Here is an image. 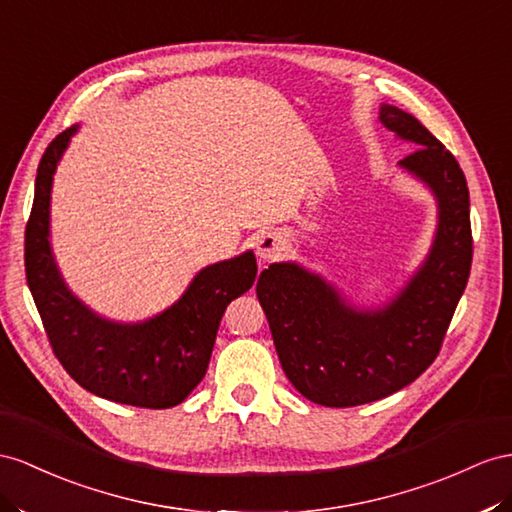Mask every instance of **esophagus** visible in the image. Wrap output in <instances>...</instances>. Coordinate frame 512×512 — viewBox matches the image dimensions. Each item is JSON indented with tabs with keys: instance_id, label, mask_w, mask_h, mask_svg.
Wrapping results in <instances>:
<instances>
[{
	"instance_id": "obj_1",
	"label": "esophagus",
	"mask_w": 512,
	"mask_h": 512,
	"mask_svg": "<svg viewBox=\"0 0 512 512\" xmlns=\"http://www.w3.org/2000/svg\"><path fill=\"white\" fill-rule=\"evenodd\" d=\"M255 248H257L259 259L270 261V259L281 255L283 240H281V235H277V233H261L257 242H255Z\"/></svg>"
}]
</instances>
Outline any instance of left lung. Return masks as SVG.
<instances>
[{"mask_svg":"<svg viewBox=\"0 0 512 512\" xmlns=\"http://www.w3.org/2000/svg\"><path fill=\"white\" fill-rule=\"evenodd\" d=\"M381 123L419 144L400 166L437 196L439 227L426 264L374 311L350 307L318 274L296 264H272L257 281L285 376L307 400L337 409L387 398L430 368L474 255L467 179L456 157L396 106L381 108Z\"/></svg>","mask_w":512,"mask_h":512,"instance_id":"8db88e82","label":"left lung"}]
</instances>
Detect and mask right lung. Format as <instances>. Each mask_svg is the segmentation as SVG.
I'll use <instances>...</instances> for the list:
<instances>
[{"instance_id":"obj_1","label":"right lung","mask_w":512,"mask_h":512,"mask_svg":"<svg viewBox=\"0 0 512 512\" xmlns=\"http://www.w3.org/2000/svg\"><path fill=\"white\" fill-rule=\"evenodd\" d=\"M77 127L62 131L36 170L32 212L25 225V277L49 346L73 381L112 402L170 409L203 381L227 305L257 277L255 255L207 266L177 303L142 324L95 316L62 283L49 248L51 181Z\"/></svg>"}]
</instances>
